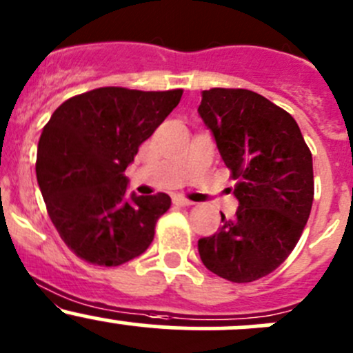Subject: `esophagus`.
Returning a JSON list of instances; mask_svg holds the SVG:
<instances>
[{
    "mask_svg": "<svg viewBox=\"0 0 353 353\" xmlns=\"http://www.w3.org/2000/svg\"><path fill=\"white\" fill-rule=\"evenodd\" d=\"M174 205H177V206H191L192 201H189V199L183 198V196H176V198H174Z\"/></svg>",
    "mask_w": 353,
    "mask_h": 353,
    "instance_id": "esophagus-1",
    "label": "esophagus"
}]
</instances>
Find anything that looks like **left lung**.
<instances>
[{
  "label": "left lung",
  "mask_w": 353,
  "mask_h": 353,
  "mask_svg": "<svg viewBox=\"0 0 353 353\" xmlns=\"http://www.w3.org/2000/svg\"><path fill=\"white\" fill-rule=\"evenodd\" d=\"M198 113L236 179L239 210L199 239L208 270L252 283L276 270L298 243L314 196L313 157L294 118L248 89L203 91Z\"/></svg>",
  "instance_id": "1"
}]
</instances>
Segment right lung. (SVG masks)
<instances>
[{
	"mask_svg": "<svg viewBox=\"0 0 353 353\" xmlns=\"http://www.w3.org/2000/svg\"><path fill=\"white\" fill-rule=\"evenodd\" d=\"M181 96L183 89L98 88L62 103L43 127L37 181L52 223L83 261L121 265L154 240L170 198L157 192L127 199L123 172Z\"/></svg>",
	"mask_w": 353,
	"mask_h": 353,
	"instance_id": "obj_1",
	"label": "right lung"
}]
</instances>
